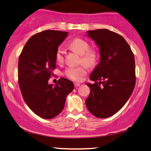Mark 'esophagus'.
<instances>
[{
  "mask_svg": "<svg viewBox=\"0 0 151 151\" xmlns=\"http://www.w3.org/2000/svg\"><path fill=\"white\" fill-rule=\"evenodd\" d=\"M74 86H75V87H78V86H80V83H74Z\"/></svg>",
  "mask_w": 151,
  "mask_h": 151,
  "instance_id": "obj_1",
  "label": "esophagus"
}]
</instances>
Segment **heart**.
Returning a JSON list of instances; mask_svg holds the SVG:
<instances>
[{
	"label": "heart",
	"mask_w": 151,
	"mask_h": 151,
	"mask_svg": "<svg viewBox=\"0 0 151 151\" xmlns=\"http://www.w3.org/2000/svg\"><path fill=\"white\" fill-rule=\"evenodd\" d=\"M69 47L81 55L82 63L88 67H92L96 65L98 60V53L95 50L89 49V45L86 40L82 38H75L69 43ZM55 60L61 63L64 60V51L61 47L57 49L55 52ZM65 75L69 79L74 81H80L82 77L86 73V67L82 65L77 67H69L65 70Z\"/></svg>",
	"instance_id": "b5f03b06"
}]
</instances>
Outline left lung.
Wrapping results in <instances>:
<instances>
[{
	"label": "left lung",
	"mask_w": 151,
	"mask_h": 151,
	"mask_svg": "<svg viewBox=\"0 0 151 151\" xmlns=\"http://www.w3.org/2000/svg\"><path fill=\"white\" fill-rule=\"evenodd\" d=\"M86 33L99 48L100 58L89 77L95 83L86 84L91 92L86 105L94 116L106 118L120 110L133 91L135 58L127 41L117 33L106 29Z\"/></svg>",
	"instance_id": "1"
}]
</instances>
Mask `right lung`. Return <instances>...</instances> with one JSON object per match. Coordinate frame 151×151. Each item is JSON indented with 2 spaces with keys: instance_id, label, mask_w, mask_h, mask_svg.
<instances>
[{
  "instance_id": "obj_1",
  "label": "right lung",
  "mask_w": 151,
  "mask_h": 151,
  "mask_svg": "<svg viewBox=\"0 0 151 151\" xmlns=\"http://www.w3.org/2000/svg\"><path fill=\"white\" fill-rule=\"evenodd\" d=\"M68 32L46 30L31 37L18 60V83L27 105L37 115L52 119L65 106L74 88L73 82L60 78L55 84L49 79L56 67L55 52Z\"/></svg>"
}]
</instances>
